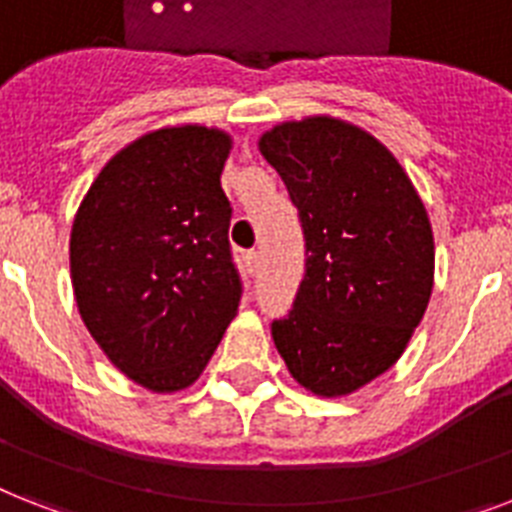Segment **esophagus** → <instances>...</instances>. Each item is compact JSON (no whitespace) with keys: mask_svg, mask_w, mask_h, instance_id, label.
Here are the masks:
<instances>
[{"mask_svg":"<svg viewBox=\"0 0 512 512\" xmlns=\"http://www.w3.org/2000/svg\"><path fill=\"white\" fill-rule=\"evenodd\" d=\"M244 260H247L249 273H257V265H260V252H255V249H249L247 255H244Z\"/></svg>","mask_w":512,"mask_h":512,"instance_id":"1","label":"esophagus"}]
</instances>
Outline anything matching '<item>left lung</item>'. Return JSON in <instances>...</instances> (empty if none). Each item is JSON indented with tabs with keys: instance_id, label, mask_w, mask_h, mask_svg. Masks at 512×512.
<instances>
[{
	"instance_id": "left-lung-1",
	"label": "left lung",
	"mask_w": 512,
	"mask_h": 512,
	"mask_svg": "<svg viewBox=\"0 0 512 512\" xmlns=\"http://www.w3.org/2000/svg\"><path fill=\"white\" fill-rule=\"evenodd\" d=\"M305 234V278L270 323L299 384L350 394L405 352L434 286L429 215L397 157L344 120L315 115L263 134Z\"/></svg>"
}]
</instances>
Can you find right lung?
<instances>
[{
  "mask_svg": "<svg viewBox=\"0 0 512 512\" xmlns=\"http://www.w3.org/2000/svg\"><path fill=\"white\" fill-rule=\"evenodd\" d=\"M228 152L218 128L152 131L107 162L73 220L78 313L110 363L152 392L197 381L242 299L220 189Z\"/></svg>",
  "mask_w": 512,
  "mask_h": 512,
  "instance_id": "obj_1",
  "label": "right lung"
}]
</instances>
